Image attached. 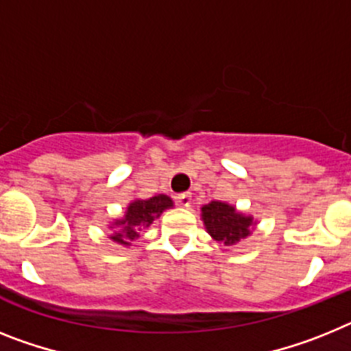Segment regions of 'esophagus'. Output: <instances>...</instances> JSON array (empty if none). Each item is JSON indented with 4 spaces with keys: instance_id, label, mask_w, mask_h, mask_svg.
<instances>
[{
    "instance_id": "esophagus-1",
    "label": "esophagus",
    "mask_w": 351,
    "mask_h": 351,
    "mask_svg": "<svg viewBox=\"0 0 351 351\" xmlns=\"http://www.w3.org/2000/svg\"><path fill=\"white\" fill-rule=\"evenodd\" d=\"M191 199H193L191 193H182L176 196V202H178V205H180V207H189Z\"/></svg>"
}]
</instances>
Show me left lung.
Listing matches in <instances>:
<instances>
[{
    "label": "left lung",
    "instance_id": "8db88e82",
    "mask_svg": "<svg viewBox=\"0 0 351 351\" xmlns=\"http://www.w3.org/2000/svg\"><path fill=\"white\" fill-rule=\"evenodd\" d=\"M202 221L212 239L225 246H234L246 239L257 226V219L252 214L237 210L235 205L221 199H212L202 207Z\"/></svg>",
    "mask_w": 351,
    "mask_h": 351
}]
</instances>
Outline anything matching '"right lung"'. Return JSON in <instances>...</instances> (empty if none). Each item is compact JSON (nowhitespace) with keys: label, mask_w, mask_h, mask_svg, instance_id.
<instances>
[{"label":"right lung","mask_w":351,"mask_h":351,"mask_svg":"<svg viewBox=\"0 0 351 351\" xmlns=\"http://www.w3.org/2000/svg\"><path fill=\"white\" fill-rule=\"evenodd\" d=\"M173 199L166 194H157L153 198L141 199L135 198L126 205V210L123 217H117L108 225L112 235L108 237L114 243L121 246H132V241L139 237V230L143 226H149L155 219L160 217V214L167 208H173Z\"/></svg>","instance_id":"obj_1"}]
</instances>
